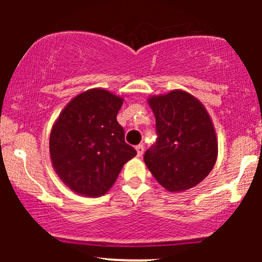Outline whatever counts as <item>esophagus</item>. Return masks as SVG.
<instances>
[{
	"mask_svg": "<svg viewBox=\"0 0 262 262\" xmlns=\"http://www.w3.org/2000/svg\"><path fill=\"white\" fill-rule=\"evenodd\" d=\"M136 149H137V155H138L139 157H142V155H143V152H144L143 144H138V146L136 147Z\"/></svg>",
	"mask_w": 262,
	"mask_h": 262,
	"instance_id": "obj_1",
	"label": "esophagus"
}]
</instances>
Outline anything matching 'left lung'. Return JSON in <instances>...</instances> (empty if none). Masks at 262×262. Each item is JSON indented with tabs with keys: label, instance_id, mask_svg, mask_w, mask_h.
<instances>
[{
	"label": "left lung",
	"instance_id": "8db88e82",
	"mask_svg": "<svg viewBox=\"0 0 262 262\" xmlns=\"http://www.w3.org/2000/svg\"><path fill=\"white\" fill-rule=\"evenodd\" d=\"M148 104L158 136L144 153L148 170L171 192L194 187L209 175L218 156L212 119L199 100L181 90L149 97Z\"/></svg>",
	"mask_w": 262,
	"mask_h": 262
}]
</instances>
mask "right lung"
Wrapping results in <instances>:
<instances>
[{"mask_svg": "<svg viewBox=\"0 0 262 262\" xmlns=\"http://www.w3.org/2000/svg\"><path fill=\"white\" fill-rule=\"evenodd\" d=\"M123 97L91 89L73 97L50 132L53 167L71 190L90 198L106 194L137 150L116 120Z\"/></svg>", "mask_w": 262, "mask_h": 262, "instance_id": "obj_1", "label": "right lung"}]
</instances>
